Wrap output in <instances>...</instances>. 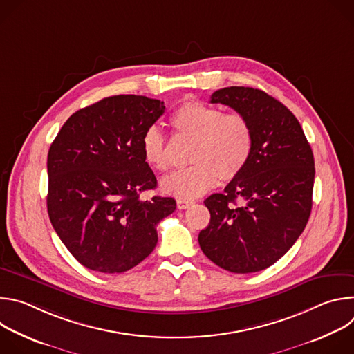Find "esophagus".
Instances as JSON below:
<instances>
[{
  "mask_svg": "<svg viewBox=\"0 0 354 354\" xmlns=\"http://www.w3.org/2000/svg\"><path fill=\"white\" fill-rule=\"evenodd\" d=\"M193 205V200H186V198H178L176 200V206L179 210H185L189 209Z\"/></svg>",
  "mask_w": 354,
  "mask_h": 354,
  "instance_id": "1",
  "label": "esophagus"
}]
</instances>
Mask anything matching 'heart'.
I'll return each instance as SVG.
<instances>
[{"mask_svg":"<svg viewBox=\"0 0 354 354\" xmlns=\"http://www.w3.org/2000/svg\"><path fill=\"white\" fill-rule=\"evenodd\" d=\"M172 126L194 137L192 167L162 179L165 193L179 198H194L216 186L218 179L231 180L246 167L254 149V130L245 115L227 112L200 100H186L171 116ZM142 158L153 169L169 168L168 148L158 127H148L141 138Z\"/></svg>","mask_w":354,"mask_h":354,"instance_id":"obj_1","label":"heart"}]
</instances>
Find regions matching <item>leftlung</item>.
Masks as SVG:
<instances>
[{"instance_id":"left-lung-1","label":"left lung","mask_w":354,"mask_h":354,"mask_svg":"<svg viewBox=\"0 0 354 354\" xmlns=\"http://www.w3.org/2000/svg\"><path fill=\"white\" fill-rule=\"evenodd\" d=\"M210 102L246 116L254 130V149L224 193L205 200L210 223L200 231L198 243L212 262L228 272H261L286 254L308 223L313 149L297 118L261 89L223 88Z\"/></svg>"}]
</instances>
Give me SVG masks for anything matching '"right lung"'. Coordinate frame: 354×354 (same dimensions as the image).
<instances>
[{
	"label": "right lung",
	"instance_id": "obj_1",
	"mask_svg": "<svg viewBox=\"0 0 354 354\" xmlns=\"http://www.w3.org/2000/svg\"><path fill=\"white\" fill-rule=\"evenodd\" d=\"M164 102L116 95L77 111L63 124L47 156V213L70 254L100 273H123L154 250L158 223L176 201L140 193L157 178L141 153L144 131Z\"/></svg>",
	"mask_w": 354,
	"mask_h": 354
}]
</instances>
